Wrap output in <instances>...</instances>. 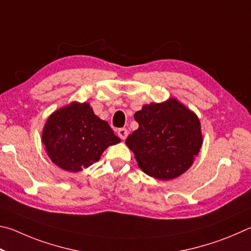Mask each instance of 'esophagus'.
Returning <instances> with one entry per match:
<instances>
[{
	"instance_id": "1",
	"label": "esophagus",
	"mask_w": 251,
	"mask_h": 251,
	"mask_svg": "<svg viewBox=\"0 0 251 251\" xmlns=\"http://www.w3.org/2000/svg\"><path fill=\"white\" fill-rule=\"evenodd\" d=\"M128 130H126V128H121V129H119L118 130V135H119V138L120 139H122V140H126V138L128 137Z\"/></svg>"
}]
</instances>
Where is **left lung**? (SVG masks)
Returning a JSON list of instances; mask_svg holds the SVG:
<instances>
[{"label": "left lung", "mask_w": 251, "mask_h": 251, "mask_svg": "<svg viewBox=\"0 0 251 251\" xmlns=\"http://www.w3.org/2000/svg\"><path fill=\"white\" fill-rule=\"evenodd\" d=\"M134 119L139 128L126 143L144 173L168 181L191 168L203 144L201 122L194 112L171 98L143 105Z\"/></svg>", "instance_id": "8db88e82"}]
</instances>
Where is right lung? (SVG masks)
<instances>
[{"label": "right lung", "instance_id": "right-lung-1", "mask_svg": "<svg viewBox=\"0 0 251 251\" xmlns=\"http://www.w3.org/2000/svg\"><path fill=\"white\" fill-rule=\"evenodd\" d=\"M42 139L52 163L68 172L88 168L109 146L120 142L108 122L97 117L87 102H72L51 113Z\"/></svg>", "mask_w": 251, "mask_h": 251}]
</instances>
